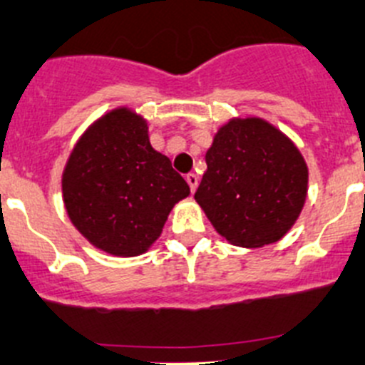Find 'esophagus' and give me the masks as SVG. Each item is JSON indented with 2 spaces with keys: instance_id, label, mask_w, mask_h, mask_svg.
<instances>
[{
  "instance_id": "obj_1",
  "label": "esophagus",
  "mask_w": 365,
  "mask_h": 365,
  "mask_svg": "<svg viewBox=\"0 0 365 365\" xmlns=\"http://www.w3.org/2000/svg\"><path fill=\"white\" fill-rule=\"evenodd\" d=\"M186 182H188L190 190H192V192H195L197 186H199V177H197L195 173H188V175H186Z\"/></svg>"
}]
</instances>
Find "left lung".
Listing matches in <instances>:
<instances>
[{
    "label": "left lung",
    "mask_w": 365,
    "mask_h": 365,
    "mask_svg": "<svg viewBox=\"0 0 365 365\" xmlns=\"http://www.w3.org/2000/svg\"><path fill=\"white\" fill-rule=\"evenodd\" d=\"M195 200L217 233L240 248L282 239L307 195V166L289 137L260 117L230 119L206 152Z\"/></svg>",
    "instance_id": "8db88e82"
}]
</instances>
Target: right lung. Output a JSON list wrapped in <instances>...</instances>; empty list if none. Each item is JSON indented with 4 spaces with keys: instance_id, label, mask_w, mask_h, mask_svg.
<instances>
[{
    "instance_id": "1",
    "label": "right lung",
    "mask_w": 365,
    "mask_h": 365,
    "mask_svg": "<svg viewBox=\"0 0 365 365\" xmlns=\"http://www.w3.org/2000/svg\"><path fill=\"white\" fill-rule=\"evenodd\" d=\"M61 186L78 232L115 257L145 253L173 206L190 195L168 157L150 145L145 119L126 106L99 117L79 137Z\"/></svg>"
}]
</instances>
